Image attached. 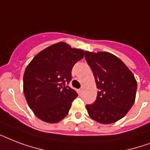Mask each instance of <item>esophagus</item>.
<instances>
[{"instance_id": "34e87169", "label": "esophagus", "mask_w": 150, "mask_h": 150, "mask_svg": "<svg viewBox=\"0 0 150 150\" xmlns=\"http://www.w3.org/2000/svg\"><path fill=\"white\" fill-rule=\"evenodd\" d=\"M82 90H83V88H82H82H80V89H79V91L80 93H82Z\"/></svg>"}]
</instances>
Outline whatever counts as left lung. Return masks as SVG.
I'll list each match as a JSON object with an SVG mask.
<instances>
[{"label": "left lung", "instance_id": "1", "mask_svg": "<svg viewBox=\"0 0 150 150\" xmlns=\"http://www.w3.org/2000/svg\"><path fill=\"white\" fill-rule=\"evenodd\" d=\"M99 89L95 102L86 105L93 120L100 124L116 122L134 104L137 90L135 76L124 62L108 52H85Z\"/></svg>", "mask_w": 150, "mask_h": 150}]
</instances>
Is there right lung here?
<instances>
[{"label": "right lung", "mask_w": 150, "mask_h": 150, "mask_svg": "<svg viewBox=\"0 0 150 150\" xmlns=\"http://www.w3.org/2000/svg\"><path fill=\"white\" fill-rule=\"evenodd\" d=\"M85 51L64 42L40 51L28 64L23 76V92L29 107L38 118L57 123L68 114L78 94L67 85L75 64Z\"/></svg>", "instance_id": "obj_1"}]
</instances>
